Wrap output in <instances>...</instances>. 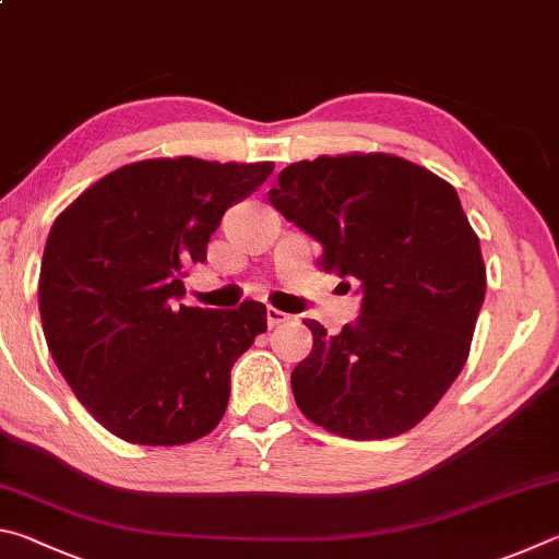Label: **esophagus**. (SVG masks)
<instances>
[{"label":"esophagus","mask_w":559,"mask_h":559,"mask_svg":"<svg viewBox=\"0 0 559 559\" xmlns=\"http://www.w3.org/2000/svg\"><path fill=\"white\" fill-rule=\"evenodd\" d=\"M289 319H292V317L287 314V311H280L277 307H267V326H270V329L287 324Z\"/></svg>","instance_id":"esophagus-1"}]
</instances>
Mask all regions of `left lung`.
<instances>
[{
    "label": "left lung",
    "mask_w": 559,
    "mask_h": 559,
    "mask_svg": "<svg viewBox=\"0 0 559 559\" xmlns=\"http://www.w3.org/2000/svg\"><path fill=\"white\" fill-rule=\"evenodd\" d=\"M270 203L321 242V270L364 292L341 334L305 321L314 346L292 370L299 409L346 439L413 429L462 373L486 295L454 186L395 154H338L289 164Z\"/></svg>",
    "instance_id": "left-lung-1"
}]
</instances>
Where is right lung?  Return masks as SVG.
I'll use <instances>...</instances> for the list:
<instances>
[{
  "label": "right lung",
  "mask_w": 559,
  "mask_h": 559,
  "mask_svg": "<svg viewBox=\"0 0 559 559\" xmlns=\"http://www.w3.org/2000/svg\"><path fill=\"white\" fill-rule=\"evenodd\" d=\"M272 162L195 156L120 166L85 189L48 233L38 309L66 383L107 432L174 447L215 429L230 370L267 309L183 307V277L233 203L258 189Z\"/></svg>",
  "instance_id": "right-lung-1"
}]
</instances>
